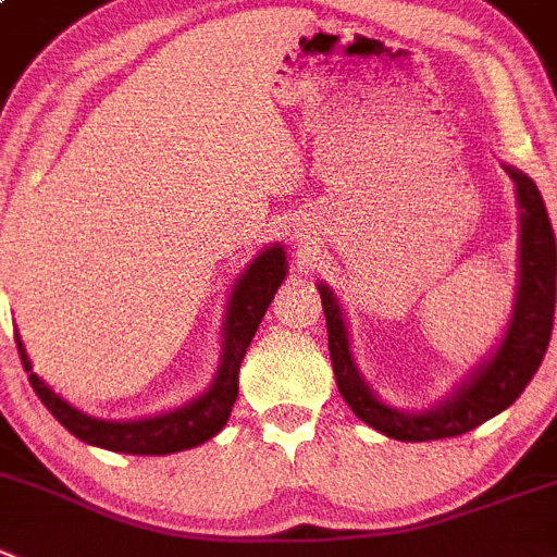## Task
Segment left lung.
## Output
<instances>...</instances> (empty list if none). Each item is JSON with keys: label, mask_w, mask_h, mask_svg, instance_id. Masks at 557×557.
Segmentation results:
<instances>
[{"label": "left lung", "mask_w": 557, "mask_h": 557, "mask_svg": "<svg viewBox=\"0 0 557 557\" xmlns=\"http://www.w3.org/2000/svg\"><path fill=\"white\" fill-rule=\"evenodd\" d=\"M513 183L517 208H520V243H517V287H513L511 314L500 342L481 358L446 399L429 410H399L380 399L367 383L355 361L347 320L336 293L325 282H317L327 322V349H331L333 377L338 394L349 410L383 432L385 437L405 443H426L457 437L484 421L495 418L520 399L525 385L542 367L547 352L555 314V273L557 251L553 224L536 183L517 166L503 163Z\"/></svg>", "instance_id": "1"}]
</instances>
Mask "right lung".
<instances>
[{
  "mask_svg": "<svg viewBox=\"0 0 557 557\" xmlns=\"http://www.w3.org/2000/svg\"><path fill=\"white\" fill-rule=\"evenodd\" d=\"M284 278H287V253H284L282 243H270L246 264V270L237 275L235 287H232L224 327H221V336H224L221 338V361L213 383L185 405L163 410L158 416L106 421V418H95L78 410L32 372L29 355L15 333L21 363L29 372L32 388L49 407L51 416L87 446L116 454H136V457H163V454L196 448L215 437L230 421L232 405L237 399V374H240L243 355H246L248 344H251L253 333Z\"/></svg>",
  "mask_w": 557,
  "mask_h": 557,
  "instance_id": "add662e5",
  "label": "right lung"
}]
</instances>
